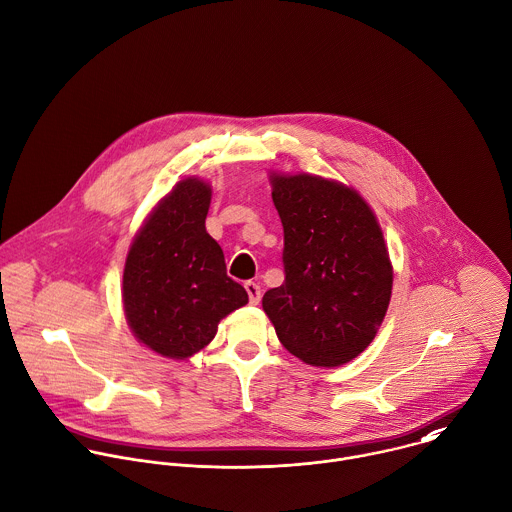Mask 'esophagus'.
<instances>
[{
    "label": "esophagus",
    "mask_w": 512,
    "mask_h": 512,
    "mask_svg": "<svg viewBox=\"0 0 512 512\" xmlns=\"http://www.w3.org/2000/svg\"><path fill=\"white\" fill-rule=\"evenodd\" d=\"M246 292H248V298H250V304H258L260 302V296H262V290L256 282H246L244 284Z\"/></svg>",
    "instance_id": "obj_1"
}]
</instances>
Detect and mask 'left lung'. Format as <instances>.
Wrapping results in <instances>:
<instances>
[{
  "label": "left lung",
  "instance_id": "obj_1",
  "mask_svg": "<svg viewBox=\"0 0 512 512\" xmlns=\"http://www.w3.org/2000/svg\"><path fill=\"white\" fill-rule=\"evenodd\" d=\"M284 226V282L262 298L284 348L312 366H340L376 336L392 264L364 198L320 176L272 174Z\"/></svg>",
  "mask_w": 512,
  "mask_h": 512
}]
</instances>
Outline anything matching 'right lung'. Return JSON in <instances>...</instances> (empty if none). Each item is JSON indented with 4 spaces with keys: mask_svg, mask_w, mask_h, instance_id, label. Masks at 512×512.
Listing matches in <instances>:
<instances>
[{
    "mask_svg": "<svg viewBox=\"0 0 512 512\" xmlns=\"http://www.w3.org/2000/svg\"><path fill=\"white\" fill-rule=\"evenodd\" d=\"M212 188L186 178L158 202L136 234L122 296L134 336L150 350L184 360L212 342L218 322L248 302L226 274L224 252L206 232Z\"/></svg>",
    "mask_w": 512,
    "mask_h": 512,
    "instance_id": "1",
    "label": "right lung"
}]
</instances>
